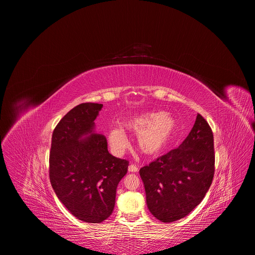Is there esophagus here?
I'll list each match as a JSON object with an SVG mask.
<instances>
[{"mask_svg":"<svg viewBox=\"0 0 255 255\" xmlns=\"http://www.w3.org/2000/svg\"><path fill=\"white\" fill-rule=\"evenodd\" d=\"M128 170H129V172H137L138 171V167L136 165H134V164H130L128 166Z\"/></svg>","mask_w":255,"mask_h":255,"instance_id":"1","label":"esophagus"}]
</instances>
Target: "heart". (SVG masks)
I'll use <instances>...</instances> for the list:
<instances>
[{"instance_id":"heart-1","label":"heart","mask_w":255,"mask_h":255,"mask_svg":"<svg viewBox=\"0 0 255 255\" xmlns=\"http://www.w3.org/2000/svg\"><path fill=\"white\" fill-rule=\"evenodd\" d=\"M123 128L137 134V146L142 153L154 156L164 151L173 140L177 121L164 112H147L128 119L123 123ZM108 141L117 154L123 153L128 147L126 133L119 127L109 131Z\"/></svg>"}]
</instances>
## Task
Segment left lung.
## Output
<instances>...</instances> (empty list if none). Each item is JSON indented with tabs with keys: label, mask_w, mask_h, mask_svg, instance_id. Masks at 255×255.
Listing matches in <instances>:
<instances>
[{
	"label": "left lung",
	"mask_w": 255,
	"mask_h": 255,
	"mask_svg": "<svg viewBox=\"0 0 255 255\" xmlns=\"http://www.w3.org/2000/svg\"><path fill=\"white\" fill-rule=\"evenodd\" d=\"M214 136L198 114L179 146L140 168L150 213L164 223L189 215L206 196L214 177Z\"/></svg>",
	"instance_id": "obj_1"
}]
</instances>
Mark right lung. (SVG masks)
Listing matches in <instances>:
<instances>
[{
	"instance_id": "obj_1",
	"label": "right lung",
	"mask_w": 255,
	"mask_h": 255,
	"mask_svg": "<svg viewBox=\"0 0 255 255\" xmlns=\"http://www.w3.org/2000/svg\"><path fill=\"white\" fill-rule=\"evenodd\" d=\"M103 105L84 103L56 125L51 139L49 178L58 200L79 220L101 223L111 216L128 160L108 151L107 139L95 132Z\"/></svg>"
}]
</instances>
